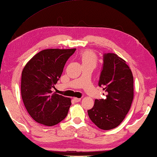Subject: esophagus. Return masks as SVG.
Segmentation results:
<instances>
[{"label":"esophagus","instance_id":"esophagus-1","mask_svg":"<svg viewBox=\"0 0 157 157\" xmlns=\"http://www.w3.org/2000/svg\"><path fill=\"white\" fill-rule=\"evenodd\" d=\"M73 100L75 102H79L81 101V99L80 98H76V97H75V98H74Z\"/></svg>","mask_w":157,"mask_h":157}]
</instances>
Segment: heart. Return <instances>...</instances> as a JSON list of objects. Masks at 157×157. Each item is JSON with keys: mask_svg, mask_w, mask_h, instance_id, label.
I'll list each match as a JSON object with an SVG mask.
<instances>
[{"mask_svg": "<svg viewBox=\"0 0 157 157\" xmlns=\"http://www.w3.org/2000/svg\"><path fill=\"white\" fill-rule=\"evenodd\" d=\"M82 65H91L95 67L97 63V57L95 53L90 50L83 51L80 55Z\"/></svg>", "mask_w": 157, "mask_h": 157, "instance_id": "heart-1", "label": "heart"}]
</instances>
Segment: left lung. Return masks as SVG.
Instances as JSON below:
<instances>
[{
    "instance_id": "1",
    "label": "left lung",
    "mask_w": 157,
    "mask_h": 157,
    "mask_svg": "<svg viewBox=\"0 0 157 157\" xmlns=\"http://www.w3.org/2000/svg\"><path fill=\"white\" fill-rule=\"evenodd\" d=\"M98 85L106 97L94 100V106L88 110V116L99 129H114L123 121L132 106V72L123 59L115 53H105Z\"/></svg>"
}]
</instances>
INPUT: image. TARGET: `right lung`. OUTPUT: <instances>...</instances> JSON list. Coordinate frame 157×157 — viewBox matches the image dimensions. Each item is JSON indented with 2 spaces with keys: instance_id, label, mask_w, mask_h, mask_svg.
<instances>
[{
  "instance_id": "add662e5",
  "label": "right lung",
  "mask_w": 157,
  "mask_h": 157,
  "mask_svg": "<svg viewBox=\"0 0 157 157\" xmlns=\"http://www.w3.org/2000/svg\"><path fill=\"white\" fill-rule=\"evenodd\" d=\"M76 48H51L40 51L23 69L21 93L24 106L33 120L53 126L66 117L71 103L68 97L52 92L66 62Z\"/></svg>"
}]
</instances>
